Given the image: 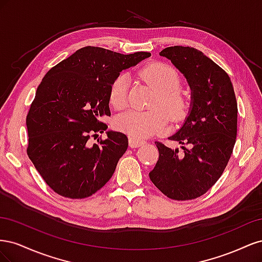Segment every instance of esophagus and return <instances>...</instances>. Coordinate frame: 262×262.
I'll list each match as a JSON object with an SVG mask.
<instances>
[{
  "label": "esophagus",
  "mask_w": 262,
  "mask_h": 262,
  "mask_svg": "<svg viewBox=\"0 0 262 262\" xmlns=\"http://www.w3.org/2000/svg\"><path fill=\"white\" fill-rule=\"evenodd\" d=\"M143 144H145V141L136 138V137H130L129 138V146L132 148H136V147H140Z\"/></svg>",
  "instance_id": "esophagus-1"
}]
</instances>
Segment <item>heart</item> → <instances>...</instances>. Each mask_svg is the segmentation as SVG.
<instances>
[{"label":"heart","mask_w":262,"mask_h":262,"mask_svg":"<svg viewBox=\"0 0 262 262\" xmlns=\"http://www.w3.org/2000/svg\"><path fill=\"white\" fill-rule=\"evenodd\" d=\"M140 75L155 90L147 110L131 109L119 115L115 125L118 130L133 137L143 138L161 131L168 119L180 121L188 113L190 102L180 89L181 77L177 70L164 62H152L141 69ZM129 76L117 75L109 86V102L115 109L121 110L128 105Z\"/></svg>","instance_id":"obj_1"}]
</instances>
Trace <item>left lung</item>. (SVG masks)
<instances>
[{
	"mask_svg": "<svg viewBox=\"0 0 262 262\" xmlns=\"http://www.w3.org/2000/svg\"><path fill=\"white\" fill-rule=\"evenodd\" d=\"M160 54L187 77L192 108L181 129L169 138L181 149L155 142L160 157L149 179L172 200H193L219 180L233 153L238 112L234 87L223 69L191 47H168Z\"/></svg>",
	"mask_w": 262,
	"mask_h": 262,
	"instance_id": "8db88e82",
	"label": "left lung"
}]
</instances>
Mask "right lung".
<instances>
[{"instance_id":"1","label":"right lung","mask_w":262,"mask_h":262,"mask_svg":"<svg viewBox=\"0 0 262 262\" xmlns=\"http://www.w3.org/2000/svg\"><path fill=\"white\" fill-rule=\"evenodd\" d=\"M149 52L122 54L87 46L51 68L26 117L27 155L55 193L84 199L112 178L128 148V137L109 131V86L123 69L138 64Z\"/></svg>"}]
</instances>
